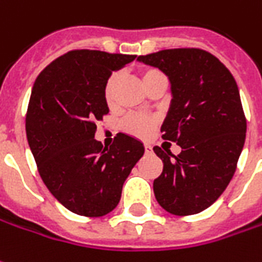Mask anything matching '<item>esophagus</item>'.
I'll return each mask as SVG.
<instances>
[{"mask_svg": "<svg viewBox=\"0 0 262 262\" xmlns=\"http://www.w3.org/2000/svg\"><path fill=\"white\" fill-rule=\"evenodd\" d=\"M143 147H145L146 154H150V152H152V146L149 145V143H145V145H143Z\"/></svg>", "mask_w": 262, "mask_h": 262, "instance_id": "1", "label": "esophagus"}]
</instances>
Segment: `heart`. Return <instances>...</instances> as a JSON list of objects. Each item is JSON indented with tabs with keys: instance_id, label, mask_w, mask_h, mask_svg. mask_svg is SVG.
<instances>
[{
	"instance_id": "obj_1",
	"label": "heart",
	"mask_w": 262,
	"mask_h": 262,
	"mask_svg": "<svg viewBox=\"0 0 262 262\" xmlns=\"http://www.w3.org/2000/svg\"><path fill=\"white\" fill-rule=\"evenodd\" d=\"M139 74H140V79H142V83L146 87V90H149L158 81L166 80V76L159 69H155V67H143V69H140ZM120 77H122V74L119 71H115L106 80V84H104V89H103V96H104V101H106L108 107H113L115 103H116V92L117 86L120 83ZM156 124H158L156 117L132 113V115H127L122 120L120 127L127 135H132L135 138L146 139L154 133Z\"/></svg>"
}]
</instances>
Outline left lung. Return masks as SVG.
Masks as SVG:
<instances>
[{
    "label": "left lung",
    "mask_w": 262,
    "mask_h": 262,
    "mask_svg": "<svg viewBox=\"0 0 262 262\" xmlns=\"http://www.w3.org/2000/svg\"><path fill=\"white\" fill-rule=\"evenodd\" d=\"M138 60L170 80L172 101L162 138L182 147L178 156L154 147L163 162L154 181L156 201L179 216L202 212L228 186L245 142L247 119L235 79L201 49L162 50Z\"/></svg>",
    "instance_id": "left-lung-1"
}]
</instances>
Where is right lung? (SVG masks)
Returning a JSON list of instances; mask_svg holds the SVG:
<instances>
[{
  "label": "right lung",
  "instance_id": "obj_1",
  "mask_svg": "<svg viewBox=\"0 0 262 262\" xmlns=\"http://www.w3.org/2000/svg\"><path fill=\"white\" fill-rule=\"evenodd\" d=\"M136 56L71 50L35 79L26 116L28 145L42 182L69 211L99 218L112 212L143 145L117 133L103 147L94 133L108 107L103 89L112 71Z\"/></svg>",
  "mask_w": 262,
  "mask_h": 262
}]
</instances>
